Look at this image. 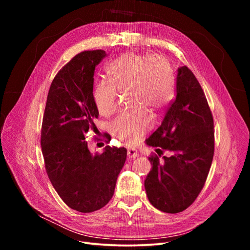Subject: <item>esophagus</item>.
I'll return each mask as SVG.
<instances>
[{
	"mask_svg": "<svg viewBox=\"0 0 250 250\" xmlns=\"http://www.w3.org/2000/svg\"><path fill=\"white\" fill-rule=\"evenodd\" d=\"M139 156V153L135 149H128L127 150V158L128 159H135Z\"/></svg>",
	"mask_w": 250,
	"mask_h": 250,
	"instance_id": "esophagus-1",
	"label": "esophagus"
}]
</instances>
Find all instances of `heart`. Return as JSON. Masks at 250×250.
I'll use <instances>...</instances> for the list:
<instances>
[{
  "instance_id": "1",
  "label": "heart",
  "mask_w": 250,
  "mask_h": 250,
  "mask_svg": "<svg viewBox=\"0 0 250 250\" xmlns=\"http://www.w3.org/2000/svg\"><path fill=\"white\" fill-rule=\"evenodd\" d=\"M106 74L108 81L95 84L93 100L101 114L110 115L116 108L117 92L129 90L128 102L137 107L118 114L111 132L123 144L135 146L152 125L150 113L141 106L159 111L173 96L172 69L161 56L126 52L107 65Z\"/></svg>"
}]
</instances>
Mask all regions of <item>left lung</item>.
Masks as SVG:
<instances>
[{
  "label": "left lung",
  "mask_w": 250,
  "mask_h": 250,
  "mask_svg": "<svg viewBox=\"0 0 250 250\" xmlns=\"http://www.w3.org/2000/svg\"><path fill=\"white\" fill-rule=\"evenodd\" d=\"M146 144L158 154L149 157L152 168L144 183L149 202L164 213L185 211L205 186L215 148L211 109L187 65L177 69L176 97ZM164 150L170 155L160 162Z\"/></svg>",
  "instance_id": "1"
}]
</instances>
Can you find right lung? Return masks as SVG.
Returning a JSON list of instances; mask_svg holds the SVG:
<instances>
[{"mask_svg":"<svg viewBox=\"0 0 250 250\" xmlns=\"http://www.w3.org/2000/svg\"><path fill=\"white\" fill-rule=\"evenodd\" d=\"M101 49L74 57L52 81L42 126L46 173L63 203L75 211L92 213L114 193L126 149L106 146L101 154L88 149L85 135L95 129L98 109L93 100L94 71L106 57Z\"/></svg>","mask_w":250,"mask_h":250,"instance_id":"add662e5","label":"right lung"}]
</instances>
